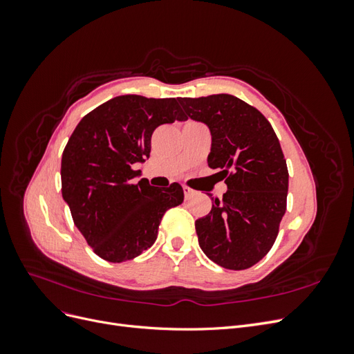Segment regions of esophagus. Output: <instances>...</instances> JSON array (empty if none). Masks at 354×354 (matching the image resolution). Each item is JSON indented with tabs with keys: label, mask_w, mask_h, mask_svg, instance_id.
Here are the masks:
<instances>
[{
	"label": "esophagus",
	"mask_w": 354,
	"mask_h": 354,
	"mask_svg": "<svg viewBox=\"0 0 354 354\" xmlns=\"http://www.w3.org/2000/svg\"><path fill=\"white\" fill-rule=\"evenodd\" d=\"M183 192H185V198H186V199H190L192 196L195 195V190L187 187V186H183Z\"/></svg>",
	"instance_id": "34e87169"
}]
</instances>
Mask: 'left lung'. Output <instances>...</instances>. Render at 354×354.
Segmentation results:
<instances>
[{
	"label": "left lung",
	"instance_id": "left-lung-1",
	"mask_svg": "<svg viewBox=\"0 0 354 354\" xmlns=\"http://www.w3.org/2000/svg\"><path fill=\"white\" fill-rule=\"evenodd\" d=\"M178 102L186 118L208 125V165L227 185L195 223L201 248L224 269H250L272 250L286 211L289 174L279 138L259 109L234 95Z\"/></svg>",
	"mask_w": 354,
	"mask_h": 354
}]
</instances>
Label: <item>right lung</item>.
Listing matches in <instances>:
<instances>
[{
    "label": "right lung",
    "mask_w": 354,
    "mask_h": 354,
    "mask_svg": "<svg viewBox=\"0 0 354 354\" xmlns=\"http://www.w3.org/2000/svg\"><path fill=\"white\" fill-rule=\"evenodd\" d=\"M187 120L176 99L118 95L85 115L62 156V196L75 226L100 259L133 260L151 248L164 214L185 199L178 183H133L159 125Z\"/></svg>",
    "instance_id": "obj_1"
}]
</instances>
